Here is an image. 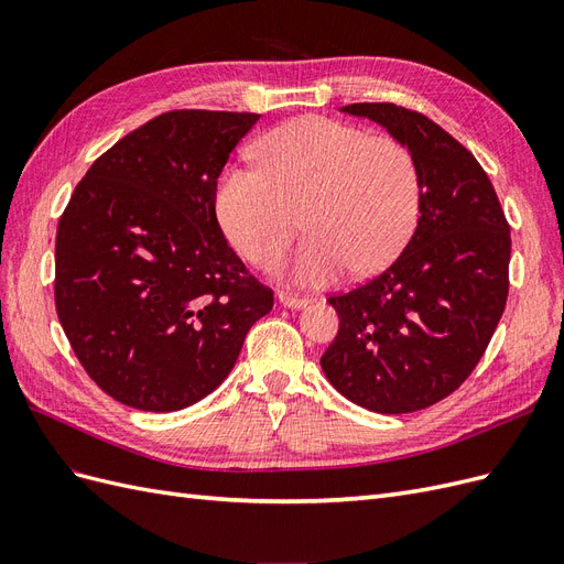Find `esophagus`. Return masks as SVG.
<instances>
[{
	"instance_id": "obj_1",
	"label": "esophagus",
	"mask_w": 564,
	"mask_h": 564,
	"mask_svg": "<svg viewBox=\"0 0 564 564\" xmlns=\"http://www.w3.org/2000/svg\"><path fill=\"white\" fill-rule=\"evenodd\" d=\"M278 301L284 305V308H292V311H303V308H308V305H311L308 299L294 296V294H284V292L278 296Z\"/></svg>"
}]
</instances>
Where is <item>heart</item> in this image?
I'll use <instances>...</instances> for the list:
<instances>
[{"mask_svg": "<svg viewBox=\"0 0 564 564\" xmlns=\"http://www.w3.org/2000/svg\"><path fill=\"white\" fill-rule=\"evenodd\" d=\"M261 172L230 166L216 187V214L230 245L253 265H275L299 230L311 235L294 280L322 286L352 268L373 275L412 240L421 174L406 145L329 117H299L263 135Z\"/></svg>", "mask_w": 564, "mask_h": 564, "instance_id": "b5f03b06", "label": "heart"}]
</instances>
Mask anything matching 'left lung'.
<instances>
[{
    "label": "left lung",
    "instance_id": "left-lung-1",
    "mask_svg": "<svg viewBox=\"0 0 564 564\" xmlns=\"http://www.w3.org/2000/svg\"><path fill=\"white\" fill-rule=\"evenodd\" d=\"M340 112L371 119L409 148L421 216L390 268L329 299L338 334L319 365L369 412H419L464 383L489 346L508 299L510 228L485 169L433 119L392 104Z\"/></svg>",
    "mask_w": 564,
    "mask_h": 564
}]
</instances>
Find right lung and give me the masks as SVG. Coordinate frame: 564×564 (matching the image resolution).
Masks as SVG:
<instances>
[{
  "label": "right lung",
  "instance_id": "1",
  "mask_svg": "<svg viewBox=\"0 0 564 564\" xmlns=\"http://www.w3.org/2000/svg\"><path fill=\"white\" fill-rule=\"evenodd\" d=\"M261 115L174 110L119 139L67 202L56 313L110 398L176 412L232 371L272 292L216 220V183Z\"/></svg>",
  "mask_w": 564,
  "mask_h": 564
}]
</instances>
